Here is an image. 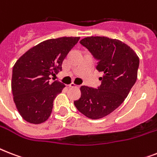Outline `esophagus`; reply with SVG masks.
Here are the masks:
<instances>
[{
    "label": "esophagus",
    "instance_id": "34e87169",
    "mask_svg": "<svg viewBox=\"0 0 157 157\" xmlns=\"http://www.w3.org/2000/svg\"><path fill=\"white\" fill-rule=\"evenodd\" d=\"M69 87H71V88H78L79 86H76V84L71 83V84H70V85H69Z\"/></svg>",
    "mask_w": 157,
    "mask_h": 157
}]
</instances>
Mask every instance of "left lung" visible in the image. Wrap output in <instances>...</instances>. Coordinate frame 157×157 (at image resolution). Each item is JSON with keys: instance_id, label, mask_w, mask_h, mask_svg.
<instances>
[{"instance_id": "1", "label": "left lung", "mask_w": 157, "mask_h": 157, "mask_svg": "<svg viewBox=\"0 0 157 157\" xmlns=\"http://www.w3.org/2000/svg\"><path fill=\"white\" fill-rule=\"evenodd\" d=\"M98 60L96 69L103 72L98 89L81 87V96L74 104L90 119L109 115L124 101L136 82L139 58L129 45L106 36H89L80 41Z\"/></svg>"}]
</instances>
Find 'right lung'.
Wrapping results in <instances>:
<instances>
[{
    "mask_svg": "<svg viewBox=\"0 0 157 157\" xmlns=\"http://www.w3.org/2000/svg\"><path fill=\"white\" fill-rule=\"evenodd\" d=\"M80 37L50 39L33 46L13 65L11 89L19 114L31 124L47 121L56 96L65 87L50 75L62 70V64Z\"/></svg>",
    "mask_w": 157,
    "mask_h": 157,
    "instance_id": "obj_1",
    "label": "right lung"
}]
</instances>
